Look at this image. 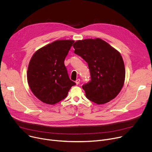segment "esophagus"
<instances>
[{"mask_svg":"<svg viewBox=\"0 0 152 152\" xmlns=\"http://www.w3.org/2000/svg\"><path fill=\"white\" fill-rule=\"evenodd\" d=\"M75 83H76V85H78V84L80 83V79H76V80L75 81Z\"/></svg>","mask_w":152,"mask_h":152,"instance_id":"esophagus-1","label":"esophagus"}]
</instances>
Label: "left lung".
Returning <instances> with one entry per match:
<instances>
[{
  "label": "left lung",
  "instance_id": "1",
  "mask_svg": "<svg viewBox=\"0 0 152 152\" xmlns=\"http://www.w3.org/2000/svg\"><path fill=\"white\" fill-rule=\"evenodd\" d=\"M75 53L88 63L91 81L82 85L86 97L98 104L114 99L125 80L124 61L120 52L104 40L97 38L76 41Z\"/></svg>",
  "mask_w": 152,
  "mask_h": 152
}]
</instances>
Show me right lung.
<instances>
[{"mask_svg": "<svg viewBox=\"0 0 152 152\" xmlns=\"http://www.w3.org/2000/svg\"><path fill=\"white\" fill-rule=\"evenodd\" d=\"M73 40H56L37 50L27 71L31 91L42 102L55 104L65 99L76 83L71 80L64 65Z\"/></svg>", "mask_w": 152, "mask_h": 152, "instance_id": "add662e5", "label": "right lung"}]
</instances>
